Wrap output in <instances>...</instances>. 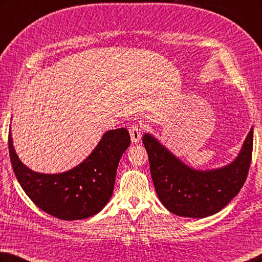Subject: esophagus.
<instances>
[{"instance_id": "34e87169", "label": "esophagus", "mask_w": 262, "mask_h": 262, "mask_svg": "<svg viewBox=\"0 0 262 262\" xmlns=\"http://www.w3.org/2000/svg\"><path fill=\"white\" fill-rule=\"evenodd\" d=\"M129 134H130V140L134 144H137L139 142L141 141V137H142V129L139 127V125H132L129 127Z\"/></svg>"}]
</instances>
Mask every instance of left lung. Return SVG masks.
<instances>
[{"mask_svg": "<svg viewBox=\"0 0 262 262\" xmlns=\"http://www.w3.org/2000/svg\"><path fill=\"white\" fill-rule=\"evenodd\" d=\"M143 144L156 192L163 205L177 215L203 219L221 211L245 183L252 160L253 128L236 159L216 169L189 167L149 133L143 136Z\"/></svg>", "mask_w": 262, "mask_h": 262, "instance_id": "8db88e82", "label": "left lung"}]
</instances>
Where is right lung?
<instances>
[{"mask_svg": "<svg viewBox=\"0 0 262 262\" xmlns=\"http://www.w3.org/2000/svg\"><path fill=\"white\" fill-rule=\"evenodd\" d=\"M130 144L125 128L107 130L81 164L59 174L34 172L24 165L9 132V154L19 184L42 211L60 220H82L97 214L112 197L118 164Z\"/></svg>", "mask_w": 262, "mask_h": 262, "instance_id": "1", "label": "right lung"}]
</instances>
